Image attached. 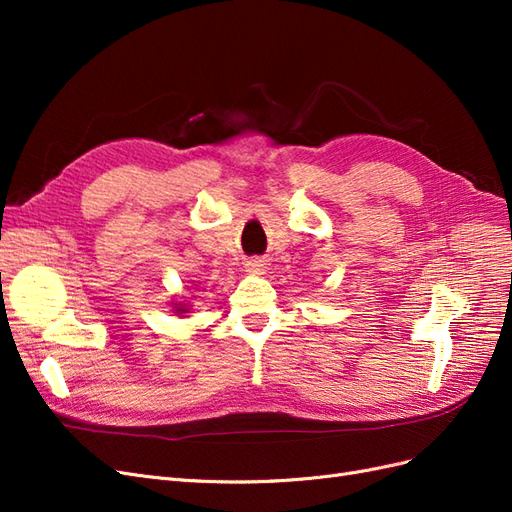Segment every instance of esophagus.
Returning <instances> with one entry per match:
<instances>
[{"label":"esophagus","instance_id":"1","mask_svg":"<svg viewBox=\"0 0 512 512\" xmlns=\"http://www.w3.org/2000/svg\"><path fill=\"white\" fill-rule=\"evenodd\" d=\"M247 271L250 273H256V275H262L267 271V262L265 260H260V258H252V260H247Z\"/></svg>","mask_w":512,"mask_h":512}]
</instances>
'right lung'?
I'll return each instance as SVG.
<instances>
[{
  "mask_svg": "<svg viewBox=\"0 0 512 512\" xmlns=\"http://www.w3.org/2000/svg\"><path fill=\"white\" fill-rule=\"evenodd\" d=\"M177 312H179V314H185V312H188V307L181 305V307H177Z\"/></svg>",
  "mask_w": 512,
  "mask_h": 512,
  "instance_id": "obj_1",
  "label": "right lung"
}]
</instances>
